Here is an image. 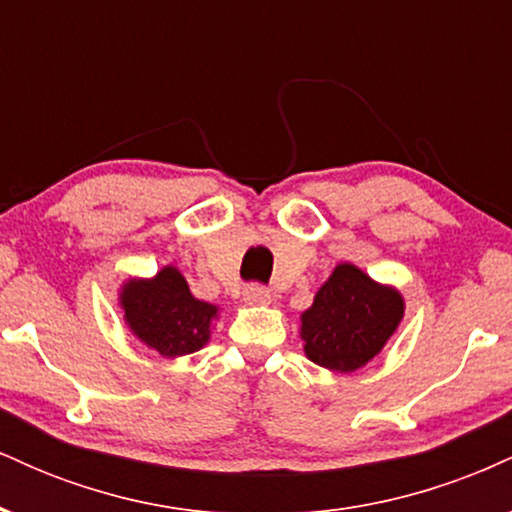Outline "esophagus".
I'll list each match as a JSON object with an SVG mask.
<instances>
[{
	"label": "esophagus",
	"mask_w": 512,
	"mask_h": 512,
	"mask_svg": "<svg viewBox=\"0 0 512 512\" xmlns=\"http://www.w3.org/2000/svg\"><path fill=\"white\" fill-rule=\"evenodd\" d=\"M243 301L248 305H269L272 303V293L264 289V286L252 284L243 291Z\"/></svg>",
	"instance_id": "obj_1"
}]
</instances>
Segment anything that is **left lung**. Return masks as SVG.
<instances>
[{
    "mask_svg": "<svg viewBox=\"0 0 512 512\" xmlns=\"http://www.w3.org/2000/svg\"><path fill=\"white\" fill-rule=\"evenodd\" d=\"M402 291L361 267L339 262L301 313L303 351L332 373H354L373 361L404 317Z\"/></svg>",
    "mask_w": 512,
    "mask_h": 512,
    "instance_id": "8db88e82",
    "label": "left lung"
}]
</instances>
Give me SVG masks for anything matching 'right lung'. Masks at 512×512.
Returning <instances> with one entry per match:
<instances>
[{"label":"right lung","instance_id":"right-lung-1","mask_svg":"<svg viewBox=\"0 0 512 512\" xmlns=\"http://www.w3.org/2000/svg\"><path fill=\"white\" fill-rule=\"evenodd\" d=\"M127 330L146 349L163 358H180L204 349L221 308L197 298L175 264L154 276H129L117 291Z\"/></svg>","mask_w":512,"mask_h":512}]
</instances>
